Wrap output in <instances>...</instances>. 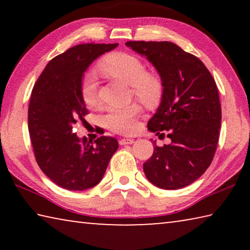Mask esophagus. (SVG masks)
Here are the masks:
<instances>
[{"mask_svg":"<svg viewBox=\"0 0 250 250\" xmlns=\"http://www.w3.org/2000/svg\"><path fill=\"white\" fill-rule=\"evenodd\" d=\"M134 142L133 139H130V138H124V139H120L119 143L121 146H125V145H132Z\"/></svg>","mask_w":250,"mask_h":250,"instance_id":"obj_1","label":"esophagus"}]
</instances>
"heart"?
Listing matches in <instances>:
<instances>
[{
	"instance_id": "b5f03b06",
	"label": "heart",
	"mask_w": 250,
	"mask_h": 250,
	"mask_svg": "<svg viewBox=\"0 0 250 250\" xmlns=\"http://www.w3.org/2000/svg\"><path fill=\"white\" fill-rule=\"evenodd\" d=\"M101 73L119 79L132 88L133 95L146 105H154L163 94V83L160 77L146 73V66L134 55L117 52L108 55L100 62ZM82 98L89 108L98 104V87L92 75L84 76L82 83ZM141 107L137 104L126 107H111L103 118L104 125L117 133L130 134L137 130Z\"/></svg>"
}]
</instances>
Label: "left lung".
<instances>
[{
	"label": "left lung",
	"instance_id": "1",
	"mask_svg": "<svg viewBox=\"0 0 250 250\" xmlns=\"http://www.w3.org/2000/svg\"><path fill=\"white\" fill-rule=\"evenodd\" d=\"M152 62L163 83L160 107L147 122L170 145L158 146L143 164L146 179L163 189L185 188L203 175L216 151L222 108L216 83L194 55L171 42H126Z\"/></svg>",
	"mask_w": 250,
	"mask_h": 250
}]
</instances>
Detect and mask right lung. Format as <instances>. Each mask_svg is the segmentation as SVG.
<instances>
[{
  "label": "right lung",
  "instance_id": "1",
  "mask_svg": "<svg viewBox=\"0 0 250 250\" xmlns=\"http://www.w3.org/2000/svg\"><path fill=\"white\" fill-rule=\"evenodd\" d=\"M118 44H80L54 57L34 84L28 105V131L36 162L55 184L83 191L99 183L118 141L103 135L92 142L74 132L87 122L82 98L83 73L100 55Z\"/></svg>",
  "mask_w": 250,
  "mask_h": 250
}]
</instances>
